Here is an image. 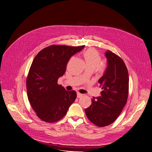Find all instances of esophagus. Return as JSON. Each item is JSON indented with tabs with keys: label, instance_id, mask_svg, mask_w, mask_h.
<instances>
[{
	"label": "esophagus",
	"instance_id": "esophagus-1",
	"mask_svg": "<svg viewBox=\"0 0 152 152\" xmlns=\"http://www.w3.org/2000/svg\"><path fill=\"white\" fill-rule=\"evenodd\" d=\"M82 96H83L82 94H81V93H77V98H80V97H81Z\"/></svg>",
	"mask_w": 152,
	"mask_h": 152
}]
</instances>
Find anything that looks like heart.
I'll return each mask as SVG.
<instances>
[{
	"label": "heart",
	"instance_id": "heart-1",
	"mask_svg": "<svg viewBox=\"0 0 152 152\" xmlns=\"http://www.w3.org/2000/svg\"><path fill=\"white\" fill-rule=\"evenodd\" d=\"M83 57L87 69H91L93 70L96 69L100 73H102L105 70L106 64L103 61H101V55L95 49L90 48L86 50L83 53Z\"/></svg>",
	"mask_w": 152,
	"mask_h": 152
}]
</instances>
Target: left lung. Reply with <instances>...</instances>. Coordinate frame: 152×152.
I'll return each instance as SVG.
<instances>
[{
	"label": "left lung",
	"mask_w": 152,
	"mask_h": 152,
	"mask_svg": "<svg viewBox=\"0 0 152 152\" xmlns=\"http://www.w3.org/2000/svg\"><path fill=\"white\" fill-rule=\"evenodd\" d=\"M105 56L107 67L98 81L101 96L93 97L90 106L85 110L88 120L99 127L110 125L118 118L129 94V74L123 60L108 50Z\"/></svg>",
	"instance_id": "left-lung-1"
}]
</instances>
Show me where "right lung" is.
<instances>
[{
    "label": "right lung",
    "instance_id": "add662e5",
    "mask_svg": "<svg viewBox=\"0 0 152 152\" xmlns=\"http://www.w3.org/2000/svg\"><path fill=\"white\" fill-rule=\"evenodd\" d=\"M84 46L51 45L34 59L26 78L29 102L41 120L54 123L62 118L76 98L74 90L67 91L58 83L71 57Z\"/></svg>",
    "mask_w": 152,
    "mask_h": 152
}]
</instances>
